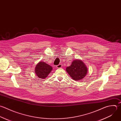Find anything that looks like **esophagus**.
I'll return each instance as SVG.
<instances>
[{
  "label": "esophagus",
  "mask_w": 121,
  "mask_h": 121,
  "mask_svg": "<svg viewBox=\"0 0 121 121\" xmlns=\"http://www.w3.org/2000/svg\"><path fill=\"white\" fill-rule=\"evenodd\" d=\"M62 67V65H61V64H59V65H57V66H56V67L57 68H61Z\"/></svg>",
  "instance_id": "esophagus-1"
}]
</instances>
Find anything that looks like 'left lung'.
Masks as SVG:
<instances>
[{"mask_svg": "<svg viewBox=\"0 0 121 121\" xmlns=\"http://www.w3.org/2000/svg\"><path fill=\"white\" fill-rule=\"evenodd\" d=\"M66 71L73 80L77 81L83 79L88 73L86 65L80 59L74 60L71 65L66 67Z\"/></svg>", "mask_w": 121, "mask_h": 121, "instance_id": "8db88e82", "label": "left lung"}]
</instances>
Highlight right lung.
<instances>
[{
  "label": "right lung",
  "mask_w": 121,
  "mask_h": 121,
  "mask_svg": "<svg viewBox=\"0 0 121 121\" xmlns=\"http://www.w3.org/2000/svg\"><path fill=\"white\" fill-rule=\"evenodd\" d=\"M53 68L44 62L40 61L36 65L35 73L39 79H45L51 73Z\"/></svg>",
  "instance_id": "add662e5"
}]
</instances>
